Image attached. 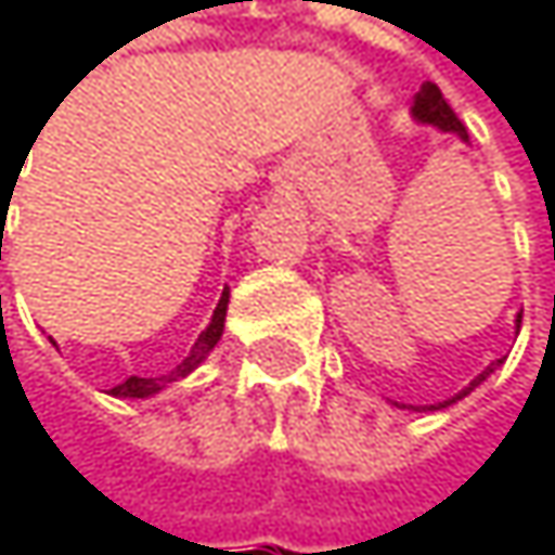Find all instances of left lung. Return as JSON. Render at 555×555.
Segmentation results:
<instances>
[{
	"label": "left lung",
	"mask_w": 555,
	"mask_h": 555,
	"mask_svg": "<svg viewBox=\"0 0 555 555\" xmlns=\"http://www.w3.org/2000/svg\"><path fill=\"white\" fill-rule=\"evenodd\" d=\"M411 115L417 118V121H424V125H434V128H440V131H450V134H456L460 141H469V134H466V128H463V121L456 118V112L450 108V102L443 99V92H440V86L437 82H424L421 86V92L414 95V105H411ZM517 331H520V314H517ZM501 360H495L486 373H479L469 386L463 388L460 395H453V398H447V401H437V404H427L424 411H440V408H450V404H456L460 398H466L469 391L476 386H482L492 373H495V366H499ZM417 411V408H414Z\"/></svg>",
	"instance_id": "1"
}]
</instances>
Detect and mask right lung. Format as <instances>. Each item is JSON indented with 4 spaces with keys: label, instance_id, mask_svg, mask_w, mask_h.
Masks as SVG:
<instances>
[{
    "label": "right lung",
    "instance_id": "1",
    "mask_svg": "<svg viewBox=\"0 0 555 555\" xmlns=\"http://www.w3.org/2000/svg\"><path fill=\"white\" fill-rule=\"evenodd\" d=\"M228 288L221 292V298H218V308H215V314H211V321H208V327L198 334V340H195V347L189 350V357L167 373V376H157V379H141V376H131V379H125L121 386L112 388V395L115 398H151V395H157L160 388H167L169 383H176V379H182V376H189L192 370H198V363L215 350V344L221 340V334H224V314H228Z\"/></svg>",
    "mask_w": 555,
    "mask_h": 555
}]
</instances>
